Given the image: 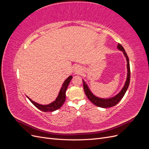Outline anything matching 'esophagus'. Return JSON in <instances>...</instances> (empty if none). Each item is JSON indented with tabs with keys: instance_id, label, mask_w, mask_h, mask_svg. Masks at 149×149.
Returning <instances> with one entry per match:
<instances>
[{
	"instance_id": "34e87169",
	"label": "esophagus",
	"mask_w": 149,
	"mask_h": 149,
	"mask_svg": "<svg viewBox=\"0 0 149 149\" xmlns=\"http://www.w3.org/2000/svg\"><path fill=\"white\" fill-rule=\"evenodd\" d=\"M81 71V69L80 68L79 66H76L75 68H74V72L76 73H79Z\"/></svg>"
}]
</instances>
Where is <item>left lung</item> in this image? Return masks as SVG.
I'll list each match as a JSON object with an SVG mask.
<instances>
[{"instance_id":"obj_1","label":"left lung","mask_w":149,"mask_h":149,"mask_svg":"<svg viewBox=\"0 0 149 149\" xmlns=\"http://www.w3.org/2000/svg\"><path fill=\"white\" fill-rule=\"evenodd\" d=\"M118 48L119 49H120V50H121L123 52L125 57L126 58V60H127V79H126V81L125 83V84L123 88L121 89V91L118 94H117L116 96L112 97H111V98H108V99H103V98L97 97L94 96V94L91 93V91H90V89H89L88 85L83 79L84 91L86 95L87 96L89 101H91L92 103H93L94 105H96V106L103 107V108H107V107H111L116 106L117 104H118V102L122 100V98L123 97V96H124V94H125L126 91L127 90V88L129 86L130 78V65H129V58H128L127 53H126V52L125 51L124 48H123V46L121 45L120 44L118 43Z\"/></svg>"}]
</instances>
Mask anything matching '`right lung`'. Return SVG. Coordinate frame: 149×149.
Masks as SVG:
<instances>
[{"label":"right lung","mask_w":149,"mask_h":149,"mask_svg":"<svg viewBox=\"0 0 149 149\" xmlns=\"http://www.w3.org/2000/svg\"><path fill=\"white\" fill-rule=\"evenodd\" d=\"M73 76H70L63 83L62 85V87L60 89V93L58 94V96L56 97L55 101H54L52 103L49 104L47 105H42L40 104H38L37 102H35V101H32L30 98H29L28 96H26L29 100L30 101V102L33 104L36 107H37L38 109L41 110L43 112H53L55 111L62 106V105L63 104V103L66 100V89L68 88V86L70 84V81L71 80Z\"/></svg>","instance_id":"obj_1"}]
</instances>
